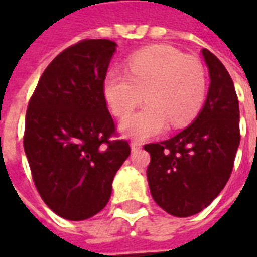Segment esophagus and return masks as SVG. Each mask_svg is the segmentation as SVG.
<instances>
[{
	"label": "esophagus",
	"instance_id": "esophagus-1",
	"mask_svg": "<svg viewBox=\"0 0 257 257\" xmlns=\"http://www.w3.org/2000/svg\"><path fill=\"white\" fill-rule=\"evenodd\" d=\"M131 149H132V151H139L140 149H142V143H140V142H136V140H134V142L131 143Z\"/></svg>",
	"mask_w": 257,
	"mask_h": 257
}]
</instances>
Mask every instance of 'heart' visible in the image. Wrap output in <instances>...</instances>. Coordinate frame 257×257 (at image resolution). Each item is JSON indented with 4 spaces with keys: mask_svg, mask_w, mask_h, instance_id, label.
Segmentation results:
<instances>
[{
    "mask_svg": "<svg viewBox=\"0 0 257 257\" xmlns=\"http://www.w3.org/2000/svg\"><path fill=\"white\" fill-rule=\"evenodd\" d=\"M128 74L108 70L103 93L112 114L123 118L143 100L149 103L121 123V132L134 139L160 134L171 123L183 128L202 106L206 75L198 59L168 45H153L131 55Z\"/></svg>",
    "mask_w": 257,
    "mask_h": 257,
    "instance_id": "1",
    "label": "heart"
}]
</instances>
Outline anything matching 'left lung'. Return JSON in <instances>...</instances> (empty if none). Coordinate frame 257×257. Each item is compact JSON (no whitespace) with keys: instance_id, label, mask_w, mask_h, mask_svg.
Returning a JSON list of instances; mask_svg holds the SVG:
<instances>
[{"instance_id":"8db88e82","label":"left lung","mask_w":257,"mask_h":257,"mask_svg":"<svg viewBox=\"0 0 257 257\" xmlns=\"http://www.w3.org/2000/svg\"><path fill=\"white\" fill-rule=\"evenodd\" d=\"M210 85L202 110L180 134L145 146L153 198L169 215L187 217L206 208L224 189L239 146V106L230 74L202 49Z\"/></svg>"}]
</instances>
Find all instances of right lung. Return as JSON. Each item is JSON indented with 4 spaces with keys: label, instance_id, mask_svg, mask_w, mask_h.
<instances>
[{
    "label": "right lung",
    "instance_id": "1",
    "mask_svg": "<svg viewBox=\"0 0 257 257\" xmlns=\"http://www.w3.org/2000/svg\"><path fill=\"white\" fill-rule=\"evenodd\" d=\"M117 44L82 40L60 52L37 84L23 146L44 202L67 220H85L108 202L112 179L131 154L117 136L103 82Z\"/></svg>",
    "mask_w": 257,
    "mask_h": 257
}]
</instances>
